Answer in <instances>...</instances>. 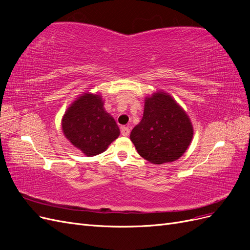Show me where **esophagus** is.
<instances>
[{"mask_svg":"<svg viewBox=\"0 0 250 250\" xmlns=\"http://www.w3.org/2000/svg\"><path fill=\"white\" fill-rule=\"evenodd\" d=\"M121 133H122V135H124V137H127V135H129L130 133V129L128 127H121Z\"/></svg>","mask_w":250,"mask_h":250,"instance_id":"1","label":"esophagus"}]
</instances>
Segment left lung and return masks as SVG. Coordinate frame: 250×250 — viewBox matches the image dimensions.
<instances>
[{
	"label": "left lung",
	"instance_id": "8db88e82",
	"mask_svg": "<svg viewBox=\"0 0 250 250\" xmlns=\"http://www.w3.org/2000/svg\"><path fill=\"white\" fill-rule=\"evenodd\" d=\"M193 133L187 112L168 93L160 90L146 97L143 118L130 140L143 158L162 165L178 160L190 146Z\"/></svg>",
	"mask_w": 250,
	"mask_h": 250
}]
</instances>
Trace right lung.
Instances as JSON below:
<instances>
[{
	"label": "right lung",
	"mask_w": 250,
	"mask_h": 250,
	"mask_svg": "<svg viewBox=\"0 0 250 250\" xmlns=\"http://www.w3.org/2000/svg\"><path fill=\"white\" fill-rule=\"evenodd\" d=\"M103 104L101 95L84 93L70 105L62 120L64 137L87 156L104 152L120 135L115 119Z\"/></svg>",
	"instance_id": "obj_1"
}]
</instances>
